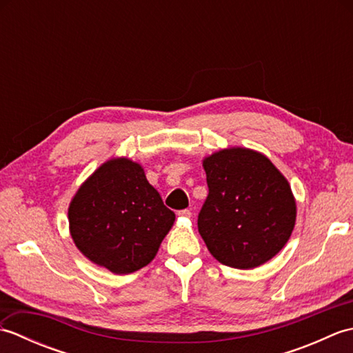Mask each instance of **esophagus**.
<instances>
[{
	"label": "esophagus",
	"instance_id": "obj_1",
	"mask_svg": "<svg viewBox=\"0 0 353 353\" xmlns=\"http://www.w3.org/2000/svg\"><path fill=\"white\" fill-rule=\"evenodd\" d=\"M177 215H179V216H185V219H191L192 212L190 211V209H183V211H179Z\"/></svg>",
	"mask_w": 353,
	"mask_h": 353
}]
</instances>
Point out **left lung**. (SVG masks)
I'll use <instances>...</instances> for the list:
<instances>
[{"mask_svg": "<svg viewBox=\"0 0 353 353\" xmlns=\"http://www.w3.org/2000/svg\"><path fill=\"white\" fill-rule=\"evenodd\" d=\"M209 194L199 232L224 265L249 270L265 264L288 243L297 206L291 186L265 154L244 147L203 159Z\"/></svg>", "mask_w": 353, "mask_h": 353, "instance_id": "8db88e82", "label": "left lung"}]
</instances>
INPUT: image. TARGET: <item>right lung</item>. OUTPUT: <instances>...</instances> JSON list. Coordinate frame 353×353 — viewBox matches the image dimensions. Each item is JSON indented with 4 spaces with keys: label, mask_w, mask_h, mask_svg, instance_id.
Here are the masks:
<instances>
[{
    "label": "right lung",
    "mask_w": 353,
    "mask_h": 353,
    "mask_svg": "<svg viewBox=\"0 0 353 353\" xmlns=\"http://www.w3.org/2000/svg\"><path fill=\"white\" fill-rule=\"evenodd\" d=\"M174 220L142 165L129 157L101 163L68 208L74 244L89 261L115 274L150 264Z\"/></svg>",
    "instance_id": "obj_1"
}]
</instances>
